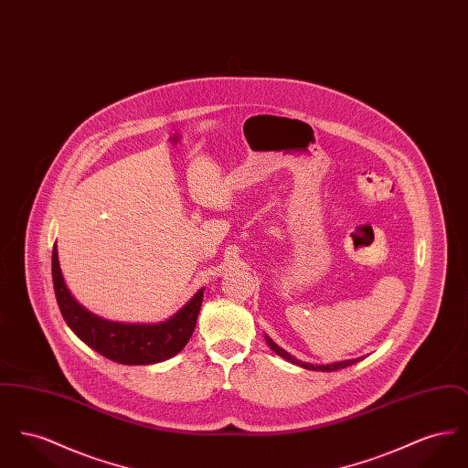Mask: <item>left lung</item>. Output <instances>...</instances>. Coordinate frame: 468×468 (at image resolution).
Segmentation results:
<instances>
[{
  "instance_id": "8db88e82",
  "label": "left lung",
  "mask_w": 468,
  "mask_h": 468,
  "mask_svg": "<svg viewBox=\"0 0 468 468\" xmlns=\"http://www.w3.org/2000/svg\"><path fill=\"white\" fill-rule=\"evenodd\" d=\"M265 340H267L268 347H270L275 355L284 357L286 361H290V363L296 365V367H302V368H307V370H314V372H335V370H340V368H347V367L357 363L359 359H363V357H355V359L335 361V363H326V365H314V363H307V361H302V359H296V357L291 356L288 351H284L282 347H279L267 334H265Z\"/></svg>"
}]
</instances>
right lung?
Instances as JSON below:
<instances>
[{
    "label": "right lung",
    "mask_w": 468,
    "mask_h": 468,
    "mask_svg": "<svg viewBox=\"0 0 468 468\" xmlns=\"http://www.w3.org/2000/svg\"><path fill=\"white\" fill-rule=\"evenodd\" d=\"M54 292L68 326L90 349L121 365H153L178 355L195 332L203 302V288L172 317L161 323H119L82 307L63 279L58 245L52 249Z\"/></svg>",
    "instance_id": "add662e5"
}]
</instances>
